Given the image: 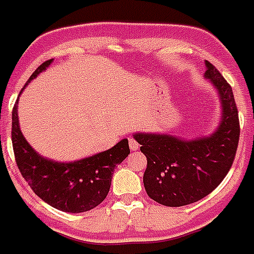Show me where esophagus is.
<instances>
[{"mask_svg":"<svg viewBox=\"0 0 254 254\" xmlns=\"http://www.w3.org/2000/svg\"><path fill=\"white\" fill-rule=\"evenodd\" d=\"M129 146H130V150L135 151V150H138V147H139V143H138L134 138H129Z\"/></svg>","mask_w":254,"mask_h":254,"instance_id":"1","label":"esophagus"}]
</instances>
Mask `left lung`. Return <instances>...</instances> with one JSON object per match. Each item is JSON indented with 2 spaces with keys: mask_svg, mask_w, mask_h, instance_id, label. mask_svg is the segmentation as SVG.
<instances>
[{
  "mask_svg": "<svg viewBox=\"0 0 254 254\" xmlns=\"http://www.w3.org/2000/svg\"><path fill=\"white\" fill-rule=\"evenodd\" d=\"M205 78L219 95L222 120L210 135L194 139L172 134L135 133L147 158L143 185L160 205L179 207L210 194L223 181L234 163L240 137L238 107L227 80L206 61Z\"/></svg>",
  "mask_w": 254,
  "mask_h": 254,
  "instance_id": "1",
  "label": "left lung"
}]
</instances>
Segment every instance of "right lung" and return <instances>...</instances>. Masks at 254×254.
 Returning <instances> with one entry per match:
<instances>
[{"mask_svg":"<svg viewBox=\"0 0 254 254\" xmlns=\"http://www.w3.org/2000/svg\"><path fill=\"white\" fill-rule=\"evenodd\" d=\"M52 61L48 60L41 64L26 86ZM16 103L11 116L14 156L20 174L35 194L55 209L66 213H84L100 205L108 194L115 168L130 154L127 138L107 151L84 159L65 163L47 159L28 145L20 131Z\"/></svg>","mask_w":254,"mask_h":254,"instance_id":"obj_1","label":"right lung"}]
</instances>
